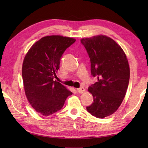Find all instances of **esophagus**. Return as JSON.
Here are the masks:
<instances>
[{"label": "esophagus", "instance_id": "obj_1", "mask_svg": "<svg viewBox=\"0 0 148 148\" xmlns=\"http://www.w3.org/2000/svg\"><path fill=\"white\" fill-rule=\"evenodd\" d=\"M77 91L78 93H82L83 92H84V91H85V90H84V88L83 87H80L79 88H77Z\"/></svg>", "mask_w": 148, "mask_h": 148}]
</instances>
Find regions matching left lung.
I'll return each instance as SVG.
<instances>
[{
	"instance_id": "obj_1",
	"label": "left lung",
	"mask_w": 148,
	"mask_h": 148,
	"mask_svg": "<svg viewBox=\"0 0 148 148\" xmlns=\"http://www.w3.org/2000/svg\"><path fill=\"white\" fill-rule=\"evenodd\" d=\"M88 54L91 74L97 77L88 91L93 102L86 107L91 114L103 118L120 106L130 79V68L123 50L114 40L105 36L81 40Z\"/></svg>"
}]
</instances>
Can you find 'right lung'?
I'll list each match as a JSON object with an SVG mask.
<instances>
[{
	"instance_id": "1",
	"label": "right lung",
	"mask_w": 148,
	"mask_h": 148,
	"mask_svg": "<svg viewBox=\"0 0 148 148\" xmlns=\"http://www.w3.org/2000/svg\"><path fill=\"white\" fill-rule=\"evenodd\" d=\"M76 39L60 36L44 37L31 47L22 67L25 92L30 105L44 116L62 109L72 93L54 81L62 55Z\"/></svg>"
}]
</instances>
